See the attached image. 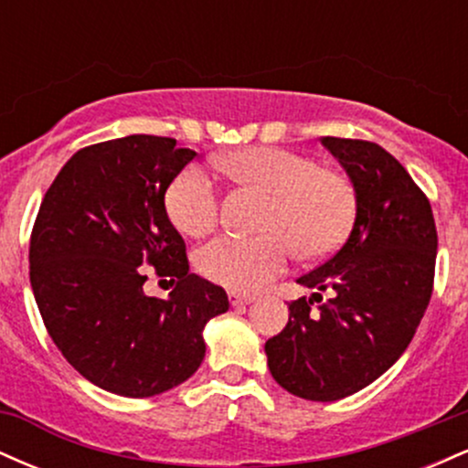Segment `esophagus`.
I'll use <instances>...</instances> for the list:
<instances>
[{"mask_svg":"<svg viewBox=\"0 0 468 468\" xmlns=\"http://www.w3.org/2000/svg\"><path fill=\"white\" fill-rule=\"evenodd\" d=\"M230 305H249L255 302V294H241V292H229Z\"/></svg>","mask_w":468,"mask_h":468,"instance_id":"esophagus-1","label":"esophagus"}]
</instances>
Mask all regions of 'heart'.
<instances>
[{"label":"heart","mask_w":468,"mask_h":468,"mask_svg":"<svg viewBox=\"0 0 468 468\" xmlns=\"http://www.w3.org/2000/svg\"><path fill=\"white\" fill-rule=\"evenodd\" d=\"M218 166L238 185L264 193L268 202L260 219L264 233L219 235L197 250V271L211 282L252 292L286 271L292 246L303 257H319L346 238L354 191L338 171L282 147L238 149L222 155ZM218 207L216 182L200 166L182 169L165 193L166 216L191 238L216 227Z\"/></svg>","instance_id":"heart-1"}]
</instances>
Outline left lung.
I'll use <instances>...</instances> for the list:
<instances>
[{"instance_id": "obj_1", "label": "left lung", "mask_w": 468, "mask_h": 468, "mask_svg": "<svg viewBox=\"0 0 468 468\" xmlns=\"http://www.w3.org/2000/svg\"><path fill=\"white\" fill-rule=\"evenodd\" d=\"M321 144L346 169L356 216L346 244L297 279L313 297L288 303V325L264 350L283 389L332 402L367 388L407 350L431 299L438 233L427 196L380 144Z\"/></svg>"}]
</instances>
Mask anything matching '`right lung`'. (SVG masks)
I'll use <instances>...</instances> for the list:
<instances>
[{"mask_svg":"<svg viewBox=\"0 0 468 468\" xmlns=\"http://www.w3.org/2000/svg\"><path fill=\"white\" fill-rule=\"evenodd\" d=\"M174 138H116L79 149L41 202L30 286L68 363L96 388L149 399L200 367L204 325L227 313L224 288L191 275L165 193L196 158ZM149 263L175 279L166 300L142 290Z\"/></svg>","mask_w":468,"mask_h":468,"instance_id":"right-lung-1","label":"right lung"}]
</instances>
